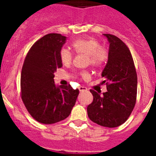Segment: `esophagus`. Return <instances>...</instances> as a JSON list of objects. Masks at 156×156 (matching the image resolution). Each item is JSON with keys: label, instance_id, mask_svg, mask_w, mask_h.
Segmentation results:
<instances>
[{"label": "esophagus", "instance_id": "34e87169", "mask_svg": "<svg viewBox=\"0 0 156 156\" xmlns=\"http://www.w3.org/2000/svg\"><path fill=\"white\" fill-rule=\"evenodd\" d=\"M79 90L80 92H83V91H86V90H87V88L86 87H83V86H81L79 87Z\"/></svg>", "mask_w": 156, "mask_h": 156}]
</instances>
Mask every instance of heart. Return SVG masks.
Returning a JSON list of instances; mask_svg holds the SVG:
<instances>
[{"label": "heart", "mask_w": 156, "mask_h": 156, "mask_svg": "<svg viewBox=\"0 0 156 156\" xmlns=\"http://www.w3.org/2000/svg\"><path fill=\"white\" fill-rule=\"evenodd\" d=\"M73 50L77 54H83L88 57V63L94 67H99L108 59V51L105 48L101 47L98 41L94 38L79 39L72 44ZM73 53L68 48H62L60 51V58L64 66H69L73 61ZM85 80L89 79L90 75L87 72L80 74Z\"/></svg>", "instance_id": "heart-1"}]
</instances>
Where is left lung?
Listing matches in <instances>:
<instances>
[{
	"mask_svg": "<svg viewBox=\"0 0 156 156\" xmlns=\"http://www.w3.org/2000/svg\"><path fill=\"white\" fill-rule=\"evenodd\" d=\"M109 43L108 62L101 73L107 91L102 95L93 90V101L87 106L91 121L105 127H117L131 114L137 98V76L131 53L119 38L103 34Z\"/></svg>",
	"mask_w": 156,
	"mask_h": 156,
	"instance_id": "obj_1",
	"label": "left lung"
}]
</instances>
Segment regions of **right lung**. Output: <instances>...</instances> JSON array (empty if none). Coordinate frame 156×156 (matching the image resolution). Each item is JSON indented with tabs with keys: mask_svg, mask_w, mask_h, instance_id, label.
<instances>
[{
	"mask_svg": "<svg viewBox=\"0 0 156 156\" xmlns=\"http://www.w3.org/2000/svg\"><path fill=\"white\" fill-rule=\"evenodd\" d=\"M66 41L59 34L43 37L31 47L22 69L23 101L32 117L44 124L66 119L79 94L78 89L54 81V73L62 66L60 51Z\"/></svg>",
	"mask_w": 156,
	"mask_h": 156,
	"instance_id": "1",
	"label": "right lung"
}]
</instances>
